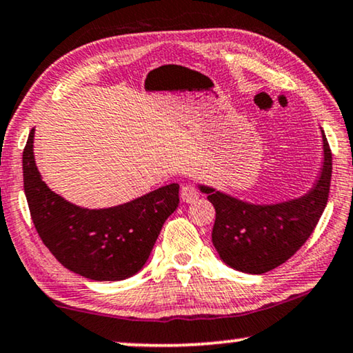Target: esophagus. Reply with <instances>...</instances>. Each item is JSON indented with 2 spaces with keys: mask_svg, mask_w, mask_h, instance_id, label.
<instances>
[{
  "mask_svg": "<svg viewBox=\"0 0 353 353\" xmlns=\"http://www.w3.org/2000/svg\"><path fill=\"white\" fill-rule=\"evenodd\" d=\"M199 198V192L192 185H183L181 188V199L183 203H194Z\"/></svg>",
  "mask_w": 353,
  "mask_h": 353,
  "instance_id": "34e87169",
  "label": "esophagus"
}]
</instances>
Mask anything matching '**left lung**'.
Segmentation results:
<instances>
[{"instance_id": "left-lung-1", "label": "left lung", "mask_w": 353, "mask_h": 353, "mask_svg": "<svg viewBox=\"0 0 353 353\" xmlns=\"http://www.w3.org/2000/svg\"><path fill=\"white\" fill-rule=\"evenodd\" d=\"M323 160L317 181L303 196L255 204L198 185L215 209L212 244L220 259L236 271L263 274L296 254L322 217L331 182V150L323 130Z\"/></svg>"}]
</instances>
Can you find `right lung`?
<instances>
[{"label":"right lung","mask_w":353,"mask_h":353,"mask_svg":"<svg viewBox=\"0 0 353 353\" xmlns=\"http://www.w3.org/2000/svg\"><path fill=\"white\" fill-rule=\"evenodd\" d=\"M34 128L23 149V188L42 243L63 266L92 281H123L143 270L163 223L179 206V185L157 188L104 209L76 206L42 181L33 154Z\"/></svg>","instance_id":"1"}]
</instances>
